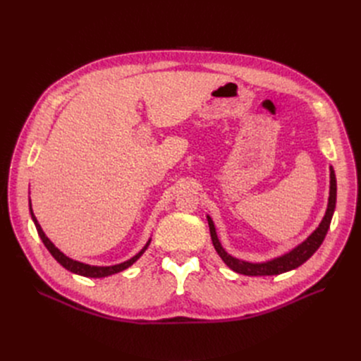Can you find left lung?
<instances>
[{
	"label": "left lung",
	"mask_w": 361,
	"mask_h": 361,
	"mask_svg": "<svg viewBox=\"0 0 361 361\" xmlns=\"http://www.w3.org/2000/svg\"><path fill=\"white\" fill-rule=\"evenodd\" d=\"M335 203H336V178H335L334 168L331 166V188H329L328 209H326V214H325L324 219H322V222L314 230V233H312V235L306 241H302L300 245H297L295 249H293L287 255L279 256L276 259H272V260L264 262V263H250V262L238 260V259L230 256L222 249V245H221V243L218 240V235H216V231H215V225H214L211 216H207V224H209L211 238H212V243H214V247H215L216 253L225 262L226 267L231 268L234 272L243 274V275H249V276L279 275V274L288 272V271H293V269L298 268L300 264H302L307 259H310L314 255V252L320 247V244L324 243V240L326 237V233L329 230L332 215H334V211H335Z\"/></svg>",
	"instance_id": "obj_1"
}]
</instances>
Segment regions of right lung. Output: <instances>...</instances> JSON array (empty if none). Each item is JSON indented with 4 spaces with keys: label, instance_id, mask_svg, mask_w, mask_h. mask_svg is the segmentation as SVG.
<instances>
[{
    "label": "right lung",
    "instance_id": "obj_1",
    "mask_svg": "<svg viewBox=\"0 0 361 361\" xmlns=\"http://www.w3.org/2000/svg\"><path fill=\"white\" fill-rule=\"evenodd\" d=\"M29 206H30V215H32V219H33V222H35L37 234H39L42 243L45 244V247H47L48 252L52 255V257H54L56 262H59V263L61 264V267H64L67 271H70V272H73V274L82 275V276L104 278V276H108V275H114V274H117V272H121V271L127 269L128 267H131V264L135 263V262L145 253V250L147 249V245H149V243H150V240H149V241L146 243L145 247H143L136 256H133V257H131L130 260H127V262H123V263H120V264H114V267H90V264H86V263H82V262H78V260H73V259L67 257L64 253H61L59 249H56L55 245L49 241V238L45 235V233L42 231L39 222H37V219L35 218V215H33V212H32V204H30V202H29Z\"/></svg>",
    "mask_w": 361,
    "mask_h": 361
}]
</instances>
